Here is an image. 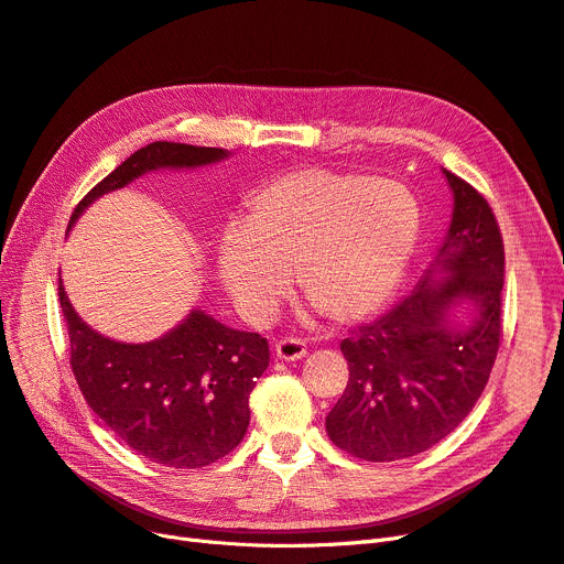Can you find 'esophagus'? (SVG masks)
<instances>
[{"label": "esophagus", "mask_w": 564, "mask_h": 564, "mask_svg": "<svg viewBox=\"0 0 564 564\" xmlns=\"http://www.w3.org/2000/svg\"><path fill=\"white\" fill-rule=\"evenodd\" d=\"M274 352H276L279 360H288V362L290 360H302L306 356V344L297 337H285V339L276 341Z\"/></svg>", "instance_id": "34e87169"}]
</instances>
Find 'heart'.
<instances>
[{"instance_id":"heart-1","label":"heart","mask_w":564,"mask_h":564,"mask_svg":"<svg viewBox=\"0 0 564 564\" xmlns=\"http://www.w3.org/2000/svg\"><path fill=\"white\" fill-rule=\"evenodd\" d=\"M419 235L421 208L404 185L314 166L250 195L243 227L220 237L218 271L248 323L271 321L295 271L302 297L348 325L388 304Z\"/></svg>"}]
</instances>
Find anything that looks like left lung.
<instances>
[{
    "label": "left lung",
    "instance_id": "left-lung-1",
    "mask_svg": "<svg viewBox=\"0 0 564 564\" xmlns=\"http://www.w3.org/2000/svg\"><path fill=\"white\" fill-rule=\"evenodd\" d=\"M444 174L455 208L434 267L451 276H427L341 341L348 383L325 427L341 451L367 463L402 460L448 436L481 398L502 341V232L488 199ZM465 296L477 304L473 323L451 328L447 306Z\"/></svg>",
    "mask_w": 564,
    "mask_h": 564
}]
</instances>
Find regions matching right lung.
<instances>
[{
	"label": "right lung",
	"mask_w": 564,
	"mask_h": 564,
	"mask_svg": "<svg viewBox=\"0 0 564 564\" xmlns=\"http://www.w3.org/2000/svg\"><path fill=\"white\" fill-rule=\"evenodd\" d=\"M225 155L206 145L149 143L76 204L69 225L90 202L145 172L197 166ZM57 297L69 329L74 379L88 406L124 446L174 469L206 467L239 446L250 421L248 394L269 365L264 337L193 311L151 344H120L76 316L62 281Z\"/></svg>",
	"instance_id": "add662e5"
}]
</instances>
